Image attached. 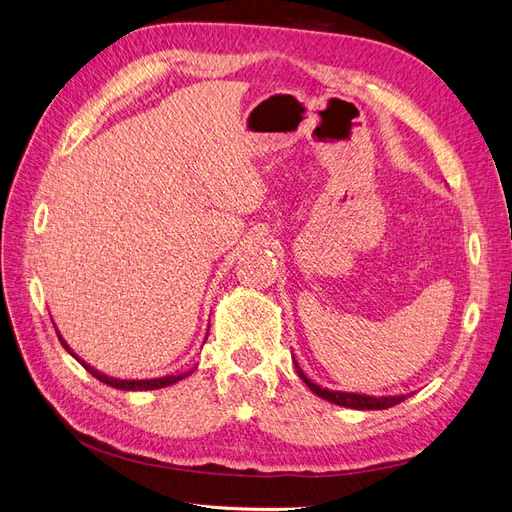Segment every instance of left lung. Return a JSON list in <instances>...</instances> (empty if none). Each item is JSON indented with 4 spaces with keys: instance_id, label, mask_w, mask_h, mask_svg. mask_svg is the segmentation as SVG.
I'll use <instances>...</instances> for the list:
<instances>
[{
    "instance_id": "8db88e82",
    "label": "left lung",
    "mask_w": 512,
    "mask_h": 512,
    "mask_svg": "<svg viewBox=\"0 0 512 512\" xmlns=\"http://www.w3.org/2000/svg\"><path fill=\"white\" fill-rule=\"evenodd\" d=\"M294 369H297L299 378L309 386V391L316 393L322 399L331 401V404H335V406H344V408H352V410H386V408H393V406L401 404V401H404V399H408V395H382V397H376V395H361V393H348V391H329V389H322V386H318L316 382L309 380L303 374V369L299 367L297 361H294Z\"/></svg>"
}]
</instances>
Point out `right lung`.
Segmentation results:
<instances>
[{
	"label": "right lung",
	"instance_id": "add662e5",
	"mask_svg": "<svg viewBox=\"0 0 512 512\" xmlns=\"http://www.w3.org/2000/svg\"><path fill=\"white\" fill-rule=\"evenodd\" d=\"M57 331V329H55ZM57 337H59V342H61V346H64L76 361H79L91 376L94 378H98L100 382H104V384H108V386H113V389H119V391H153V389H164V386H170V384H175V382H179V380H183V378H188L192 371H185V374H179V376H164V378H151V380H121V378H111V376H106V374H102V371H98V369H94L91 365H87L81 356H76L74 352H72V348L66 344V339L61 337V333L57 331Z\"/></svg>",
	"mask_w": 512,
	"mask_h": 512
}]
</instances>
